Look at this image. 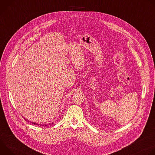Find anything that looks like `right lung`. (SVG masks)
I'll return each instance as SVG.
<instances>
[{
  "instance_id": "right-lung-1",
  "label": "right lung",
  "mask_w": 155,
  "mask_h": 155,
  "mask_svg": "<svg viewBox=\"0 0 155 155\" xmlns=\"http://www.w3.org/2000/svg\"><path fill=\"white\" fill-rule=\"evenodd\" d=\"M33 124H35V125H39V124H37V123H34ZM47 124H45V126H47Z\"/></svg>"
}]
</instances>
